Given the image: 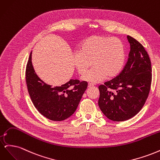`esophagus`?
Instances as JSON below:
<instances>
[{
	"mask_svg": "<svg viewBox=\"0 0 160 160\" xmlns=\"http://www.w3.org/2000/svg\"><path fill=\"white\" fill-rule=\"evenodd\" d=\"M93 84H92V83H88V88H92V87H93Z\"/></svg>",
	"mask_w": 160,
	"mask_h": 160,
	"instance_id": "1",
	"label": "esophagus"
}]
</instances>
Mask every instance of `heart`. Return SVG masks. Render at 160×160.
Returning a JSON list of instances; mask_svg holds the SVG:
<instances>
[{
  "instance_id": "obj_1",
  "label": "heart",
  "mask_w": 160,
  "mask_h": 160,
  "mask_svg": "<svg viewBox=\"0 0 160 160\" xmlns=\"http://www.w3.org/2000/svg\"><path fill=\"white\" fill-rule=\"evenodd\" d=\"M125 58V47L119 38L93 35L81 43L79 51L75 52L72 56V63L81 75L93 65V68L81 79L98 83L106 77L113 78L117 76L123 66Z\"/></svg>"
}]
</instances>
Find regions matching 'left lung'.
<instances>
[{
    "instance_id": "8db88e82",
    "label": "left lung",
    "mask_w": 160,
    "mask_h": 160,
    "mask_svg": "<svg viewBox=\"0 0 160 160\" xmlns=\"http://www.w3.org/2000/svg\"><path fill=\"white\" fill-rule=\"evenodd\" d=\"M129 58L122 72L99 86V107L109 119L123 122L138 114L146 103L152 83V64L147 51L128 35Z\"/></svg>"
}]
</instances>
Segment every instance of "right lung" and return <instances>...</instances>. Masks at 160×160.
<instances>
[{"instance_id": "add662e5", "label": "right lung", "mask_w": 160, "mask_h": 160, "mask_svg": "<svg viewBox=\"0 0 160 160\" xmlns=\"http://www.w3.org/2000/svg\"><path fill=\"white\" fill-rule=\"evenodd\" d=\"M31 54L27 64L25 76L28 92L34 106L41 114L52 121L69 118L78 107L88 83L71 79L59 87L46 84L34 70Z\"/></svg>"}]
</instances>
